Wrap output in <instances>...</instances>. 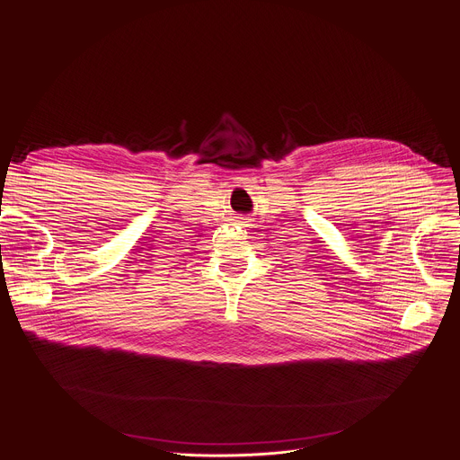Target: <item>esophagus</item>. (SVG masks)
<instances>
[{"label":"esophagus","mask_w":460,"mask_h":460,"mask_svg":"<svg viewBox=\"0 0 460 460\" xmlns=\"http://www.w3.org/2000/svg\"><path fill=\"white\" fill-rule=\"evenodd\" d=\"M238 226H242V227H249L251 226V218L249 217H236V220H234Z\"/></svg>","instance_id":"34e87169"}]
</instances>
